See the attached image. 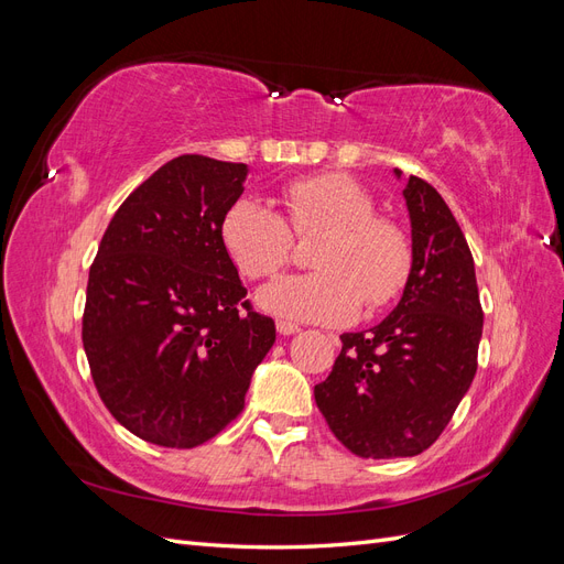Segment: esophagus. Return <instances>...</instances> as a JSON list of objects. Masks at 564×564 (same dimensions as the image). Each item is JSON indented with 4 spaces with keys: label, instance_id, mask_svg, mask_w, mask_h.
Wrapping results in <instances>:
<instances>
[{
    "label": "esophagus",
    "instance_id": "34e87169",
    "mask_svg": "<svg viewBox=\"0 0 564 564\" xmlns=\"http://www.w3.org/2000/svg\"><path fill=\"white\" fill-rule=\"evenodd\" d=\"M278 334H282V336H292V334H296V332H301V327L296 322H286V319H278Z\"/></svg>",
    "mask_w": 564,
    "mask_h": 564
}]
</instances>
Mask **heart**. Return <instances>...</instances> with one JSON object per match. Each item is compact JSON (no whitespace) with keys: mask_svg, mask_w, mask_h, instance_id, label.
<instances>
[{"mask_svg":"<svg viewBox=\"0 0 564 564\" xmlns=\"http://www.w3.org/2000/svg\"><path fill=\"white\" fill-rule=\"evenodd\" d=\"M282 204L284 218L263 199L240 197L220 218V242L249 280L275 278L292 261L293 229L296 237L322 235L311 253L317 270L261 289V308L332 324L352 319L362 303L373 313L402 294L412 245L398 224L373 214V199L360 183L346 174L299 178L282 191Z\"/></svg>","mask_w":564,"mask_h":564,"instance_id":"1","label":"heart"}]
</instances>
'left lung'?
Listing matches in <instances>:
<instances>
[{
    "label": "left lung",
    "mask_w": 564,
    "mask_h": 564,
    "mask_svg": "<svg viewBox=\"0 0 564 564\" xmlns=\"http://www.w3.org/2000/svg\"><path fill=\"white\" fill-rule=\"evenodd\" d=\"M402 195L412 220L402 299L377 327L340 336L332 373L315 386L332 433L362 458L416 456L433 445L473 383L482 336L473 253L454 214L419 176Z\"/></svg>",
    "instance_id": "1"
}]
</instances>
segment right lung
<instances>
[{
	"mask_svg": "<svg viewBox=\"0 0 564 564\" xmlns=\"http://www.w3.org/2000/svg\"><path fill=\"white\" fill-rule=\"evenodd\" d=\"M247 174L204 155L166 162L115 212L91 263V377L108 412L152 445L191 449L224 431L275 344L220 242Z\"/></svg>",
	"mask_w": 564,
	"mask_h": 564,
	"instance_id": "1",
	"label": "right lung"
}]
</instances>
